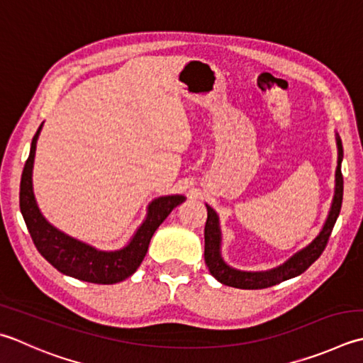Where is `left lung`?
I'll list each match as a JSON object with an SVG mask.
<instances>
[{
  "mask_svg": "<svg viewBox=\"0 0 363 363\" xmlns=\"http://www.w3.org/2000/svg\"><path fill=\"white\" fill-rule=\"evenodd\" d=\"M337 147H338V165L335 172V195L332 200V208L329 211L328 220L319 231L318 236L311 240V242L294 253L293 257L286 259L283 264L277 266L269 271H259V272H247V271H238L231 266L226 264L220 253V245H222V233H220L218 225V216L211 206L206 204L208 208V220H206L204 226V261L208 266L211 275L216 280L223 283L226 286L240 288V289H262L274 286L277 283H281L294 277L301 275L302 272L313 264V262L321 257L324 252L328 240L330 238V233L335 225L340 209H342L343 201V174H342V160H343V145L340 140V135L337 133Z\"/></svg>",
  "mask_w": 363,
  "mask_h": 363,
  "instance_id": "obj_1",
  "label": "left lung"
}]
</instances>
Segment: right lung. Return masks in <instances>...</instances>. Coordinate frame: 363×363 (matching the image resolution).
I'll return each instance as SVG.
<instances>
[{
  "instance_id": "right-lung-1",
  "label": "right lung",
  "mask_w": 363,
  "mask_h": 363,
  "mask_svg": "<svg viewBox=\"0 0 363 363\" xmlns=\"http://www.w3.org/2000/svg\"><path fill=\"white\" fill-rule=\"evenodd\" d=\"M42 124L33 137L30 157H28L20 181V211L25 218L26 228L38 252L61 274L74 279L97 283V285H113L130 277L145 259L152 234L162 225L176 206L186 201L182 195H168L155 198L147 206V214L135 231L130 242L121 250L102 252L88 244L67 236L50 225L40 214L33 191V165Z\"/></svg>"
}]
</instances>
